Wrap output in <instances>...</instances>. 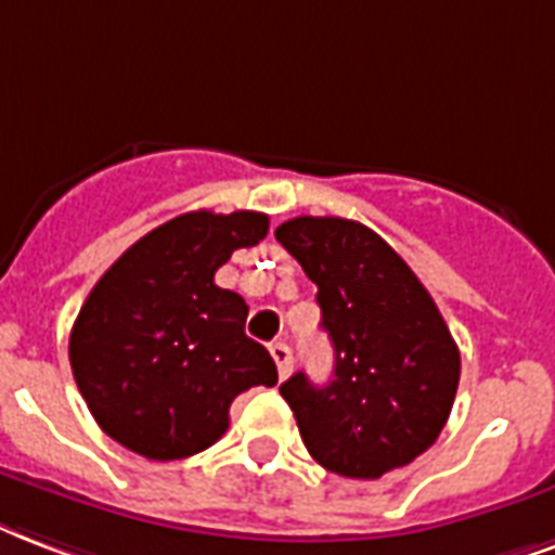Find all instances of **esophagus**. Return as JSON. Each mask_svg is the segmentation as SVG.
Instances as JSON below:
<instances>
[{
	"instance_id": "esophagus-1",
	"label": "esophagus",
	"mask_w": 555,
	"mask_h": 555,
	"mask_svg": "<svg viewBox=\"0 0 555 555\" xmlns=\"http://www.w3.org/2000/svg\"><path fill=\"white\" fill-rule=\"evenodd\" d=\"M269 351H272V360L274 365H278V377L283 380L286 374L293 372V351H289V345H286V341H274Z\"/></svg>"
}]
</instances>
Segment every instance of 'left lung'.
Segmentation results:
<instances>
[{
	"label": "left lung",
	"mask_w": 555,
	"mask_h": 555,
	"mask_svg": "<svg viewBox=\"0 0 555 555\" xmlns=\"http://www.w3.org/2000/svg\"><path fill=\"white\" fill-rule=\"evenodd\" d=\"M278 243L319 295L336 365L327 386L298 372L281 386L322 468L377 480L439 439L460 386V348L439 307L372 228L339 216L283 222Z\"/></svg>",
	"instance_id": "obj_1"
}]
</instances>
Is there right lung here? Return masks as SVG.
I'll return each instance as SVG.
<instances>
[{
  "instance_id": "obj_1",
  "label": "right lung",
  "mask_w": 555,
  "mask_h": 555,
  "mask_svg": "<svg viewBox=\"0 0 555 555\" xmlns=\"http://www.w3.org/2000/svg\"><path fill=\"white\" fill-rule=\"evenodd\" d=\"M269 216L193 210L137 240L99 278L69 333V362L95 424L128 451L169 462L222 439L240 391L274 386L278 369L245 336L248 304L216 286Z\"/></svg>"
}]
</instances>
